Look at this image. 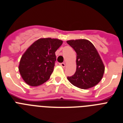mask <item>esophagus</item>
I'll list each match as a JSON object with an SVG mask.
<instances>
[{"instance_id":"34e87169","label":"esophagus","mask_w":123,"mask_h":123,"mask_svg":"<svg viewBox=\"0 0 123 123\" xmlns=\"http://www.w3.org/2000/svg\"><path fill=\"white\" fill-rule=\"evenodd\" d=\"M59 65L63 67V68H64V67L66 66V64L64 63V62H62V63H59Z\"/></svg>"}]
</instances>
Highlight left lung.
Returning a JSON list of instances; mask_svg holds the SVG:
<instances>
[{"label":"left lung","mask_w":123,"mask_h":123,"mask_svg":"<svg viewBox=\"0 0 123 123\" xmlns=\"http://www.w3.org/2000/svg\"><path fill=\"white\" fill-rule=\"evenodd\" d=\"M77 54L76 71L68 77L71 84L81 89L94 87L101 80L105 66L96 49L90 41L86 39L67 41Z\"/></svg>","instance_id":"1"}]
</instances>
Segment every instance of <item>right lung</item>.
<instances>
[{
  "label": "right lung",
  "mask_w": 123,
  "mask_h": 123,
  "mask_svg": "<svg viewBox=\"0 0 123 123\" xmlns=\"http://www.w3.org/2000/svg\"><path fill=\"white\" fill-rule=\"evenodd\" d=\"M62 44L59 39L43 38L27 49L18 66L20 75L27 84L37 86L50 78L56 61L55 52Z\"/></svg>",
  "instance_id": "1"
}]
</instances>
